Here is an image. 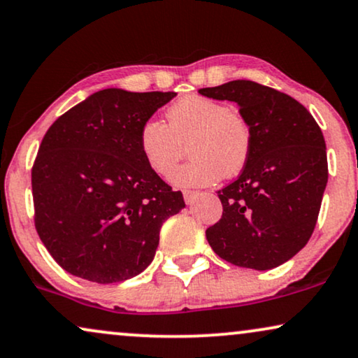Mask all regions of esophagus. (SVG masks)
Wrapping results in <instances>:
<instances>
[{"label":"esophagus","mask_w":358,"mask_h":358,"mask_svg":"<svg viewBox=\"0 0 358 358\" xmlns=\"http://www.w3.org/2000/svg\"><path fill=\"white\" fill-rule=\"evenodd\" d=\"M196 196H198L196 192H189V189H188V192H183V198H185V203H187V204H192Z\"/></svg>","instance_id":"esophagus-1"}]
</instances>
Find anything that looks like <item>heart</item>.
<instances>
[{
  "instance_id": "1",
  "label": "heart",
  "mask_w": 358,
  "mask_h": 358,
  "mask_svg": "<svg viewBox=\"0 0 358 358\" xmlns=\"http://www.w3.org/2000/svg\"><path fill=\"white\" fill-rule=\"evenodd\" d=\"M192 160L180 166L175 185L199 188L232 176L244 169L252 147L247 119L234 108L216 99L188 94L165 111V126L159 121L142 124L139 149L155 175L169 178L183 157V145Z\"/></svg>"
}]
</instances>
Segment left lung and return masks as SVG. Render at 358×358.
I'll return each instance as SVG.
<instances>
[{"mask_svg":"<svg viewBox=\"0 0 358 358\" xmlns=\"http://www.w3.org/2000/svg\"><path fill=\"white\" fill-rule=\"evenodd\" d=\"M199 94L237 103L252 131L249 159L239 178L217 192L222 216L206 239L229 264L275 268L308 244L316 226L327 185L321 127L296 99L250 80Z\"/></svg>","mask_w":358,"mask_h":358,"instance_id":"obj_1","label":"left lung"}]
</instances>
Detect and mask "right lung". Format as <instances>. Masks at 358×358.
<instances>
[{"label":"right lung","mask_w":358,"mask_h":358,"mask_svg":"<svg viewBox=\"0 0 358 358\" xmlns=\"http://www.w3.org/2000/svg\"><path fill=\"white\" fill-rule=\"evenodd\" d=\"M173 92H96L45 132L32 166L36 229L69 273L117 283L144 271L159 247L160 227L185 208L147 166L142 124Z\"/></svg>","instance_id":"obj_1"}]
</instances>
